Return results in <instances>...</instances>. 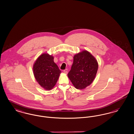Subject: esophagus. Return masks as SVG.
Instances as JSON below:
<instances>
[{
    "instance_id": "esophagus-1",
    "label": "esophagus",
    "mask_w": 134,
    "mask_h": 134,
    "mask_svg": "<svg viewBox=\"0 0 134 134\" xmlns=\"http://www.w3.org/2000/svg\"><path fill=\"white\" fill-rule=\"evenodd\" d=\"M64 72L65 74H68V69H65V70H64Z\"/></svg>"
}]
</instances>
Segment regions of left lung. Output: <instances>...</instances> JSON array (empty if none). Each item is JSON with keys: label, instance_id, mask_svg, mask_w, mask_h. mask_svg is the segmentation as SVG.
<instances>
[{"label": "left lung", "instance_id": "1", "mask_svg": "<svg viewBox=\"0 0 134 134\" xmlns=\"http://www.w3.org/2000/svg\"><path fill=\"white\" fill-rule=\"evenodd\" d=\"M98 68L97 61L94 57L88 51H83L74 55L68 75L76 89H84L93 82Z\"/></svg>", "mask_w": 134, "mask_h": 134}]
</instances>
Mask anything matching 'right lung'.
<instances>
[{"instance_id": "right-lung-1", "label": "right lung", "mask_w": 134, "mask_h": 134, "mask_svg": "<svg viewBox=\"0 0 134 134\" xmlns=\"http://www.w3.org/2000/svg\"><path fill=\"white\" fill-rule=\"evenodd\" d=\"M33 69L37 81L48 90L54 87L61 73L59 67L54 62V57L46 53L38 57Z\"/></svg>"}]
</instances>
